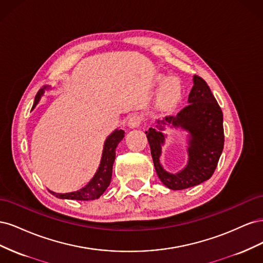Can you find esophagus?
I'll use <instances>...</instances> for the list:
<instances>
[{
  "label": "esophagus",
  "instance_id": "obj_1",
  "mask_svg": "<svg viewBox=\"0 0 263 263\" xmlns=\"http://www.w3.org/2000/svg\"><path fill=\"white\" fill-rule=\"evenodd\" d=\"M141 123V117L137 114H134L128 118V122H127V126L129 127V128H136L138 127Z\"/></svg>",
  "mask_w": 263,
  "mask_h": 263
}]
</instances>
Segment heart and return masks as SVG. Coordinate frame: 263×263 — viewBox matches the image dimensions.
<instances>
[{"label":"heart","instance_id":"obj_1","mask_svg":"<svg viewBox=\"0 0 263 263\" xmlns=\"http://www.w3.org/2000/svg\"><path fill=\"white\" fill-rule=\"evenodd\" d=\"M159 82H163V78H159ZM182 84L178 79H170L159 91L157 98V105L162 109H170L176 106L182 98Z\"/></svg>","mask_w":263,"mask_h":263}]
</instances>
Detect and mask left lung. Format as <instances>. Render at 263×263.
<instances>
[{"label": "left lung", "mask_w": 263, "mask_h": 263, "mask_svg": "<svg viewBox=\"0 0 263 263\" xmlns=\"http://www.w3.org/2000/svg\"><path fill=\"white\" fill-rule=\"evenodd\" d=\"M193 87L187 103L176 116H166L157 121L155 128L146 132L155 169L159 179L171 190H184L209 180L216 169L224 148L222 112L216 99L203 79L193 77ZM165 125L181 128L189 133L188 164L178 174L165 172L158 159L165 135Z\"/></svg>", "instance_id": "obj_1"}]
</instances>
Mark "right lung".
Masks as SVG:
<instances>
[{"instance_id":"obj_1","label":"right lung","mask_w":263,"mask_h":263,"mask_svg":"<svg viewBox=\"0 0 263 263\" xmlns=\"http://www.w3.org/2000/svg\"><path fill=\"white\" fill-rule=\"evenodd\" d=\"M46 89H49V86H45L44 89L38 91L33 108L38 104L42 95L45 93ZM125 132L123 129H115L109 136L106 138L103 147V154L101 158V163L97 173L94 174L92 180L87 184L74 192L70 193H54L49 190V192L58 198H67V200H77V201H91L97 200L105 190L108 187L110 179H112V169L115 161V150L119 142L124 138Z\"/></svg>"}]
</instances>
